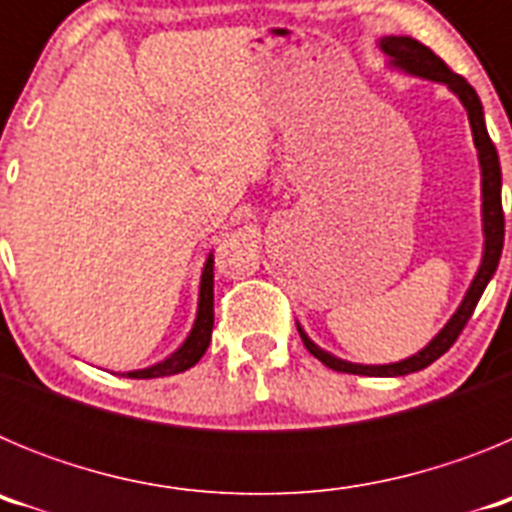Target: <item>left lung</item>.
<instances>
[{"mask_svg":"<svg viewBox=\"0 0 512 512\" xmlns=\"http://www.w3.org/2000/svg\"><path fill=\"white\" fill-rule=\"evenodd\" d=\"M382 51L392 58L397 69L408 71V74L423 76V79L443 81L449 84L451 92L461 99V104L467 107L469 125H472L474 146L479 151V166H482V223H485V256H482V266H479L477 277H474L472 287H469L467 297L459 305V310L454 312V318L446 323V328L433 338L423 351H418L415 356L405 361H397V364H384V366H361V364H348V361L336 359V356L325 354L323 348H318L310 338L305 336V330L297 325L300 330V338L305 343V348L310 351L320 364H325L333 372L343 374H361V377H402V374L420 372L425 366H431L433 361L441 359L446 351L456 343L459 333L464 330V325L472 318L474 307H477L479 297L485 292L487 282L495 274L497 264H500V253H503L505 243V215H503V200H500V187H503V174H500V158H497V148L490 140L485 125V112H482V102H479L477 92L472 89L464 76L454 74V71L443 63V58H438L436 53L428 48V45L418 43L415 38L408 35H390V38H382Z\"/></svg>","mask_w":512,"mask_h":512,"instance_id":"obj_1","label":"left lung"}]
</instances>
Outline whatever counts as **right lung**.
I'll use <instances>...</instances> for the list:
<instances>
[{"mask_svg": "<svg viewBox=\"0 0 512 512\" xmlns=\"http://www.w3.org/2000/svg\"><path fill=\"white\" fill-rule=\"evenodd\" d=\"M212 323H215V312H212V256H210L205 264V271H202L200 310H197V320H194V328L192 333H189L187 341H184V346L179 348L176 354H171L166 361H161V364L140 369V372H128V377L156 379V377H169V374L187 372L189 366H194L202 359V354H205L207 346H210Z\"/></svg>", "mask_w": 512, "mask_h": 512, "instance_id": "add662e5", "label": "right lung"}]
</instances>
